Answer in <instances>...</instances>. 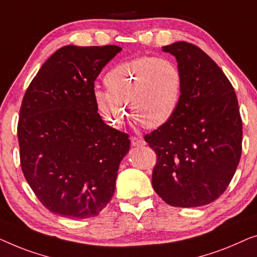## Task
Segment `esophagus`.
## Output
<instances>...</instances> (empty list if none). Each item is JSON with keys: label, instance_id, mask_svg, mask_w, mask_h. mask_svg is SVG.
<instances>
[{"label": "esophagus", "instance_id": "esophagus-1", "mask_svg": "<svg viewBox=\"0 0 257 257\" xmlns=\"http://www.w3.org/2000/svg\"><path fill=\"white\" fill-rule=\"evenodd\" d=\"M130 142H132V146L133 147H143V146H146V141H144L143 139H141V137H136V136L130 137Z\"/></svg>", "mask_w": 257, "mask_h": 257}]
</instances>
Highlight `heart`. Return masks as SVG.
Listing matches in <instances>:
<instances>
[{
	"instance_id": "obj_1",
	"label": "heart",
	"mask_w": 257,
	"mask_h": 257,
	"mask_svg": "<svg viewBox=\"0 0 257 257\" xmlns=\"http://www.w3.org/2000/svg\"><path fill=\"white\" fill-rule=\"evenodd\" d=\"M107 91L96 89L94 101L114 127H121L132 115L147 128L168 123L178 109L183 92V75L168 58L136 57L115 65L104 75Z\"/></svg>"
}]
</instances>
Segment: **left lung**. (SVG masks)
<instances>
[{
	"mask_svg": "<svg viewBox=\"0 0 257 257\" xmlns=\"http://www.w3.org/2000/svg\"><path fill=\"white\" fill-rule=\"evenodd\" d=\"M162 50L176 57L183 92L175 116L144 136L157 154L153 187L166 204L198 207L225 192L240 162L236 94L221 68L198 46L177 42Z\"/></svg>",
	"mask_w": 257,
	"mask_h": 257,
	"instance_id": "obj_1",
	"label": "left lung"
}]
</instances>
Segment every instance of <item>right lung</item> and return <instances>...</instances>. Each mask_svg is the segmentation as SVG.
<instances>
[{
  "label": "right lung",
  "mask_w": 257,
  "mask_h": 257,
  "mask_svg": "<svg viewBox=\"0 0 257 257\" xmlns=\"http://www.w3.org/2000/svg\"><path fill=\"white\" fill-rule=\"evenodd\" d=\"M121 50L63 46L25 92L17 127L22 171L39 201L55 214L92 218L113 197L130 140L97 113L94 81Z\"/></svg>",
  "instance_id": "add662e5"
}]
</instances>
